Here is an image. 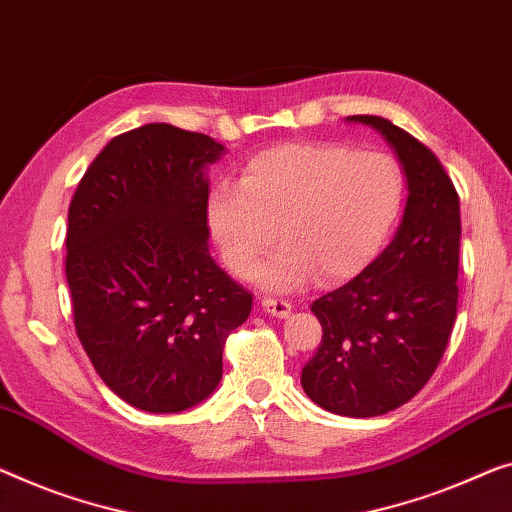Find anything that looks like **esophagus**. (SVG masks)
I'll return each mask as SVG.
<instances>
[{
    "label": "esophagus",
    "mask_w": 512,
    "mask_h": 512,
    "mask_svg": "<svg viewBox=\"0 0 512 512\" xmlns=\"http://www.w3.org/2000/svg\"><path fill=\"white\" fill-rule=\"evenodd\" d=\"M262 308H264V312H269L271 317H278V319H285L292 315V303L280 301V299H264Z\"/></svg>",
    "instance_id": "obj_1"
}]
</instances>
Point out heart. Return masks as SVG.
<instances>
[{
    "mask_svg": "<svg viewBox=\"0 0 512 512\" xmlns=\"http://www.w3.org/2000/svg\"><path fill=\"white\" fill-rule=\"evenodd\" d=\"M398 163L379 151L335 142H289L250 156L239 183H216L207 197L211 239L234 276L259 271L271 292H292L317 273L340 282L361 273L384 246L402 209Z\"/></svg>",
    "mask_w": 512,
    "mask_h": 512,
    "instance_id": "heart-1",
    "label": "heart"
}]
</instances>
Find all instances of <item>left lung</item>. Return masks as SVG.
<instances>
[{
	"label": "left lung",
	"mask_w": 512,
	"mask_h": 512,
	"mask_svg": "<svg viewBox=\"0 0 512 512\" xmlns=\"http://www.w3.org/2000/svg\"><path fill=\"white\" fill-rule=\"evenodd\" d=\"M398 154L407 207L375 262L312 303L322 342L301 386L331 414L370 418L402 407L427 384L457 315L460 197L439 158L384 117L354 114Z\"/></svg>",
	"instance_id": "1"
}]
</instances>
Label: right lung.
<instances>
[{"instance_id": "obj_1", "label": "right lung", "mask_w": 512, "mask_h": 512, "mask_svg": "<svg viewBox=\"0 0 512 512\" xmlns=\"http://www.w3.org/2000/svg\"><path fill=\"white\" fill-rule=\"evenodd\" d=\"M209 135L170 124L121 133L68 207L66 280L75 333L121 400L177 414L216 391L227 335L253 294L209 255Z\"/></svg>"}]
</instances>
